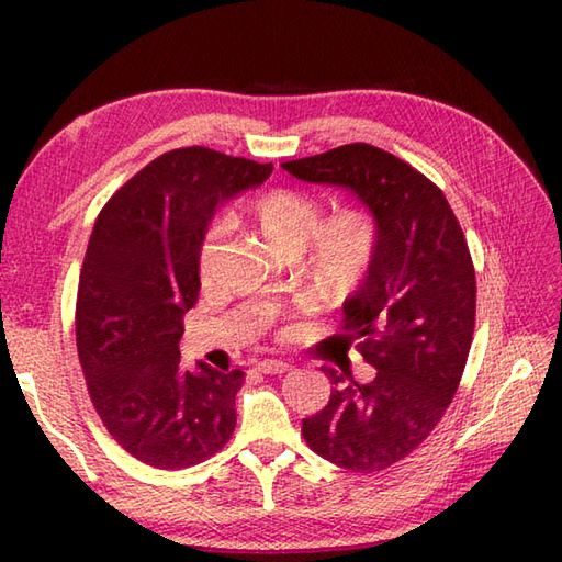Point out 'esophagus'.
<instances>
[{"mask_svg": "<svg viewBox=\"0 0 562 562\" xmlns=\"http://www.w3.org/2000/svg\"><path fill=\"white\" fill-rule=\"evenodd\" d=\"M290 369H292V364L282 362V360H262V362H258V372H262V374H284V372H290Z\"/></svg>", "mask_w": 562, "mask_h": 562, "instance_id": "34e87169", "label": "esophagus"}]
</instances>
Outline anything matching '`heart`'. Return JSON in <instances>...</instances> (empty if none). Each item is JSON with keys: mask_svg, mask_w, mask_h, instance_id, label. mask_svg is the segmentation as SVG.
Wrapping results in <instances>:
<instances>
[{"mask_svg": "<svg viewBox=\"0 0 562 562\" xmlns=\"http://www.w3.org/2000/svg\"><path fill=\"white\" fill-rule=\"evenodd\" d=\"M250 220L268 244L284 256L304 250L306 272L314 290L326 302H348L362 290L379 250V222L362 205L342 207L326 217L324 200L300 188H272L250 202ZM226 238V224L212 222L200 238L198 270L202 282H212ZM278 333L292 336V321L280 318Z\"/></svg>", "mask_w": 562, "mask_h": 562, "instance_id": "b5f03b06", "label": "heart"}]
</instances>
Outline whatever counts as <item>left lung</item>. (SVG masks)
I'll list each match as a JSON object with an SVG mask.
<instances>
[{"label": "left lung", "instance_id": "left-lung-1", "mask_svg": "<svg viewBox=\"0 0 562 562\" xmlns=\"http://www.w3.org/2000/svg\"><path fill=\"white\" fill-rule=\"evenodd\" d=\"M308 183L355 190L379 222V250L362 290L345 302V330L376 369L369 384L324 367L330 398L302 420L318 457L355 473L408 457L447 413L475 328V270L461 224L408 161L352 142L282 164Z\"/></svg>", "mask_w": 562, "mask_h": 562}]
</instances>
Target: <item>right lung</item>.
I'll return each mask as SVG.
<instances>
[{
  "label": "right lung",
  "instance_id": "1",
  "mask_svg": "<svg viewBox=\"0 0 562 562\" xmlns=\"http://www.w3.org/2000/svg\"><path fill=\"white\" fill-rule=\"evenodd\" d=\"M270 171L207 147L171 149L117 188L93 224L77 290L79 364L111 437L154 469H188L234 435L244 372L205 362L188 372L178 340L214 207Z\"/></svg>",
  "mask_w": 562,
  "mask_h": 562
}]
</instances>
